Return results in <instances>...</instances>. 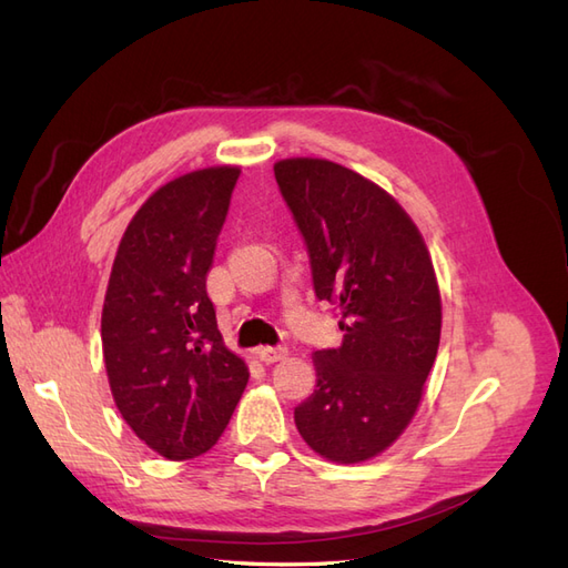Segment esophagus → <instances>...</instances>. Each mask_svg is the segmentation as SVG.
<instances>
[{"label":"esophagus","mask_w":568,"mask_h":568,"mask_svg":"<svg viewBox=\"0 0 568 568\" xmlns=\"http://www.w3.org/2000/svg\"><path fill=\"white\" fill-rule=\"evenodd\" d=\"M257 355H261L265 365H272V363H280V359H284L288 355V348L286 346H263V348H257Z\"/></svg>","instance_id":"1"}]
</instances>
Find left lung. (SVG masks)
<instances>
[{
	"label": "left lung",
	"mask_w": 568,
	"mask_h": 568,
	"mask_svg": "<svg viewBox=\"0 0 568 568\" xmlns=\"http://www.w3.org/2000/svg\"><path fill=\"white\" fill-rule=\"evenodd\" d=\"M311 255L320 301L338 307L343 343L315 351L317 388L298 434L332 462L372 459L419 407L440 341V291L412 217L372 180L324 159L274 163Z\"/></svg>",
	"instance_id": "8db88e82"
}]
</instances>
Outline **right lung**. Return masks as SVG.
Returning <instances> with one entry per match:
<instances>
[{"label": "right lung", "mask_w": 568, "mask_h": 568, "mask_svg": "<svg viewBox=\"0 0 568 568\" xmlns=\"http://www.w3.org/2000/svg\"><path fill=\"white\" fill-rule=\"evenodd\" d=\"M236 165L186 173L156 189L120 239L101 311V348L115 407L165 459L211 450L248 384L205 294Z\"/></svg>", "instance_id": "right-lung-1"}]
</instances>
